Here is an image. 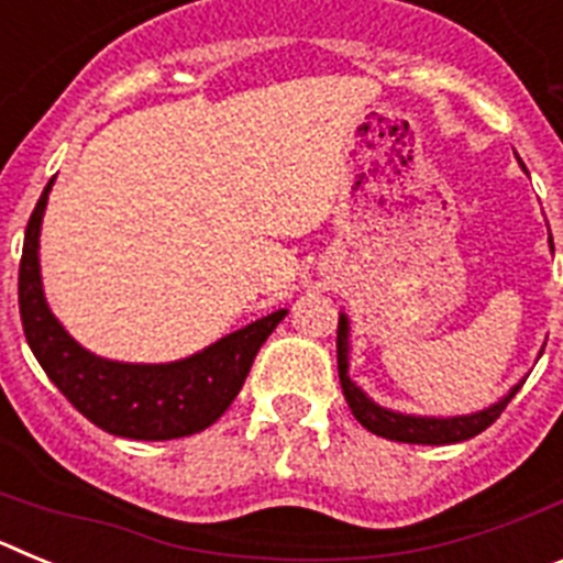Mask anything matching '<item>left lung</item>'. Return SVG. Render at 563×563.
<instances>
[{
  "instance_id": "obj_1",
  "label": "left lung",
  "mask_w": 563,
  "mask_h": 563,
  "mask_svg": "<svg viewBox=\"0 0 563 563\" xmlns=\"http://www.w3.org/2000/svg\"><path fill=\"white\" fill-rule=\"evenodd\" d=\"M553 242V236H550ZM346 332H350V324H346V316L338 318V377H341V389L346 402H350L352 415L361 422L363 429L372 431V434L383 437V440H395V442H415V445H451V442H465L471 437L482 434L487 426H494L499 420L501 411L507 409V402L514 400L516 391L521 389L514 386L510 395L501 397L496 406L479 411V415H467V417H449V420H437V417H411V415H397V411L380 409L369 397L357 389L355 383L350 380L346 369H350V343H346Z\"/></svg>"
}]
</instances>
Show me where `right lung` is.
Listing matches in <instances>:
<instances>
[{"instance_id":"add662e5","label":"right lung","mask_w":563,"mask_h":563,"mask_svg":"<svg viewBox=\"0 0 563 563\" xmlns=\"http://www.w3.org/2000/svg\"><path fill=\"white\" fill-rule=\"evenodd\" d=\"M49 186L53 180L30 213L19 262V316L27 346L42 363L44 375L89 422L114 437L152 442L206 431L225 415L251 372L253 357L287 310L258 318L206 352L177 363L146 366L96 357L64 332L44 301L38 276V228Z\"/></svg>"}]
</instances>
